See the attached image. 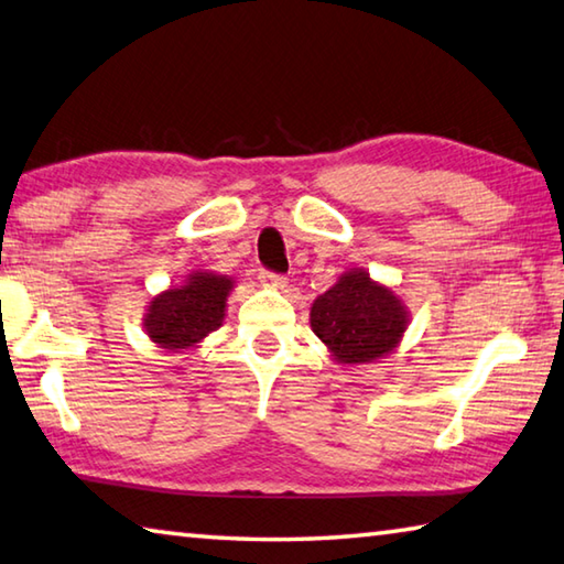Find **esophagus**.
Masks as SVG:
<instances>
[{
  "label": "esophagus",
  "instance_id": "esophagus-1",
  "mask_svg": "<svg viewBox=\"0 0 564 564\" xmlns=\"http://www.w3.org/2000/svg\"><path fill=\"white\" fill-rule=\"evenodd\" d=\"M261 283L271 285V289H283V285L289 283V279H285V275H279V273H271V271H261Z\"/></svg>",
  "mask_w": 564,
  "mask_h": 564
}]
</instances>
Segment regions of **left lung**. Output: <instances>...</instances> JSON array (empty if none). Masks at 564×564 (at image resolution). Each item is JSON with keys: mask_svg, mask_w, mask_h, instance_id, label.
Returning a JSON list of instances; mask_svg holds the SVG:
<instances>
[{"mask_svg": "<svg viewBox=\"0 0 564 564\" xmlns=\"http://www.w3.org/2000/svg\"><path fill=\"white\" fill-rule=\"evenodd\" d=\"M409 325L404 301L365 269L345 271L311 305V327L337 365L382 360L402 343Z\"/></svg>", "mask_w": 564, "mask_h": 564, "instance_id": "obj_1", "label": "left lung"}]
</instances>
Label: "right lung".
<instances>
[{"mask_svg":"<svg viewBox=\"0 0 564 564\" xmlns=\"http://www.w3.org/2000/svg\"><path fill=\"white\" fill-rule=\"evenodd\" d=\"M234 279L214 271H192L150 301L145 333L165 352H189L217 330L227 315Z\"/></svg>","mask_w":564,"mask_h":564,"instance_id":"obj_1","label":"right lung"}]
</instances>
